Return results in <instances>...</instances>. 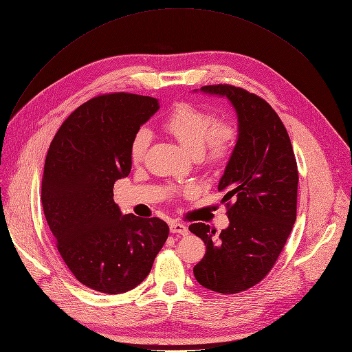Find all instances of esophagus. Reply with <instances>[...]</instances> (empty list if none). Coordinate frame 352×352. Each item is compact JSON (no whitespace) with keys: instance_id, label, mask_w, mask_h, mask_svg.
<instances>
[{"instance_id":"1","label":"esophagus","mask_w":352,"mask_h":352,"mask_svg":"<svg viewBox=\"0 0 352 352\" xmlns=\"http://www.w3.org/2000/svg\"><path fill=\"white\" fill-rule=\"evenodd\" d=\"M170 232H171V233H174V234L186 236V234H188V228L184 225V223L171 221V223H170Z\"/></svg>"}]
</instances>
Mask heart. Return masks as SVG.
Listing matches in <instances>:
<instances>
[{
  "label": "heart",
  "mask_w": 352,
  "mask_h": 352,
  "mask_svg": "<svg viewBox=\"0 0 352 352\" xmlns=\"http://www.w3.org/2000/svg\"><path fill=\"white\" fill-rule=\"evenodd\" d=\"M164 129L192 155H201L205 163L217 166L226 160L234 144V131L228 123L190 104H177L163 120ZM151 142L148 129H140L131 144V158L140 163Z\"/></svg>",
  "instance_id": "obj_1"
}]
</instances>
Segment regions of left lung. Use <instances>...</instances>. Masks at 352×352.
Listing matches in <instances>:
<instances>
[{
	"mask_svg": "<svg viewBox=\"0 0 352 352\" xmlns=\"http://www.w3.org/2000/svg\"><path fill=\"white\" fill-rule=\"evenodd\" d=\"M201 91L228 98L237 115V140L219 181L226 190L229 226L219 234L205 223L189 230L206 245L194 267L197 280L213 292L239 294L274 267L296 220L298 166L291 139L268 102L243 88L217 84Z\"/></svg>",
	"mask_w": 352,
	"mask_h": 352,
	"instance_id": "left-lung-1",
	"label": "left lung"
}]
</instances>
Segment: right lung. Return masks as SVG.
<instances>
[{
    "mask_svg": "<svg viewBox=\"0 0 352 352\" xmlns=\"http://www.w3.org/2000/svg\"><path fill=\"white\" fill-rule=\"evenodd\" d=\"M158 100L109 94L78 107L60 126L45 162L42 206L73 275L102 294H124L148 275L170 229L158 217L122 214L113 184L132 170L131 144Z\"/></svg>",
    "mask_w": 352,
    "mask_h": 352,
    "instance_id": "add662e5",
    "label": "right lung"
}]
</instances>
